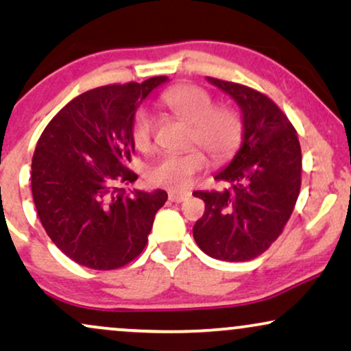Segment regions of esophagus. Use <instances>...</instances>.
Wrapping results in <instances>:
<instances>
[{
	"label": "esophagus",
	"instance_id": "1",
	"mask_svg": "<svg viewBox=\"0 0 351 351\" xmlns=\"http://www.w3.org/2000/svg\"><path fill=\"white\" fill-rule=\"evenodd\" d=\"M186 198H190V193H182V191H169V201L172 203H182Z\"/></svg>",
	"mask_w": 351,
	"mask_h": 351
}]
</instances>
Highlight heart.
<instances>
[{
	"label": "heart",
	"instance_id": "obj_1",
	"mask_svg": "<svg viewBox=\"0 0 351 351\" xmlns=\"http://www.w3.org/2000/svg\"><path fill=\"white\" fill-rule=\"evenodd\" d=\"M161 105L190 124V142L209 153L215 161H225L238 150L243 138V123L232 108L214 107V99L193 84L177 86L161 95ZM153 118L145 108L137 110L132 119V141L137 148L147 150L152 143ZM206 165L199 150L165 153L148 166L147 177L153 185L172 190H185L196 172Z\"/></svg>",
	"mask_w": 351,
	"mask_h": 351
}]
</instances>
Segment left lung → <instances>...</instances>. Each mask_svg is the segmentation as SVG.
<instances>
[{
	"instance_id": "8db88e82",
	"label": "left lung",
	"mask_w": 351,
	"mask_h": 351,
	"mask_svg": "<svg viewBox=\"0 0 351 351\" xmlns=\"http://www.w3.org/2000/svg\"><path fill=\"white\" fill-rule=\"evenodd\" d=\"M241 110L243 138L233 160L215 174L230 189L195 191L204 201L193 238L209 257L251 261L280 237L300 191L302 152L297 132L276 104L243 84L206 78Z\"/></svg>"
}]
</instances>
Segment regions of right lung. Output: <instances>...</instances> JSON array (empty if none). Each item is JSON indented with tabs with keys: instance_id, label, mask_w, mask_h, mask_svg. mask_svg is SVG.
Instances as JSON below:
<instances>
[{
	"instance_id": "1",
	"label": "right lung",
	"mask_w": 351,
	"mask_h": 351,
	"mask_svg": "<svg viewBox=\"0 0 351 351\" xmlns=\"http://www.w3.org/2000/svg\"><path fill=\"white\" fill-rule=\"evenodd\" d=\"M167 76L90 89L65 105L41 134L32 193L52 243L80 265L113 270L143 251L165 190H126L136 143L132 119Z\"/></svg>"
}]
</instances>
